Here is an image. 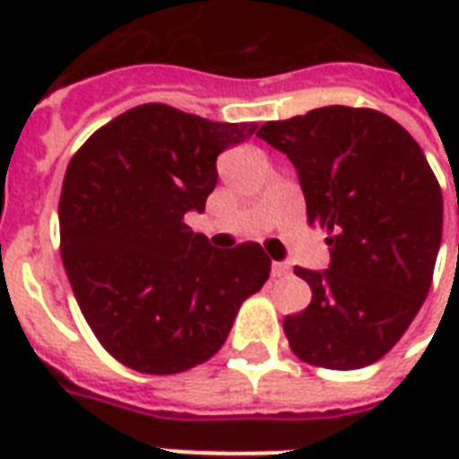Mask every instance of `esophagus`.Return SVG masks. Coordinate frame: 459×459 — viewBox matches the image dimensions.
<instances>
[{"label": "esophagus", "instance_id": "esophagus-1", "mask_svg": "<svg viewBox=\"0 0 459 459\" xmlns=\"http://www.w3.org/2000/svg\"><path fill=\"white\" fill-rule=\"evenodd\" d=\"M288 273H290L288 263H280V260H275V263H273V275H275V278H285Z\"/></svg>", "mask_w": 459, "mask_h": 459}]
</instances>
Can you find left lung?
<instances>
[{"mask_svg": "<svg viewBox=\"0 0 459 459\" xmlns=\"http://www.w3.org/2000/svg\"><path fill=\"white\" fill-rule=\"evenodd\" d=\"M258 137L288 154L307 221L329 230V268H295L312 302L282 322L292 351L339 371L374 364L428 298L443 238L420 144L388 115L346 105L265 122Z\"/></svg>", "mask_w": 459, "mask_h": 459, "instance_id": "1", "label": "left lung"}]
</instances>
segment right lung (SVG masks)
<instances>
[{
  "label": "right lung",
  "instance_id": "add662e5",
  "mask_svg": "<svg viewBox=\"0 0 459 459\" xmlns=\"http://www.w3.org/2000/svg\"><path fill=\"white\" fill-rule=\"evenodd\" d=\"M255 122H213L147 103L91 134L58 201L61 258L83 317L142 374H179L229 337L243 299L270 275L258 243L211 248L184 223L204 213L223 150Z\"/></svg>",
  "mask_w": 459,
  "mask_h": 459
}]
</instances>
